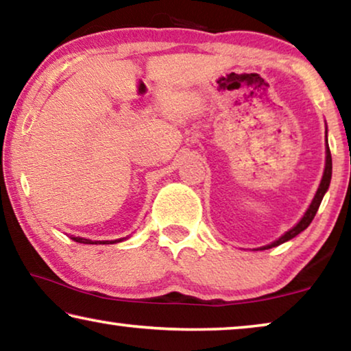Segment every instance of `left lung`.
I'll list each match as a JSON object with an SVG mask.
<instances>
[{
    "label": "left lung",
    "instance_id": "left-lung-1",
    "mask_svg": "<svg viewBox=\"0 0 351 351\" xmlns=\"http://www.w3.org/2000/svg\"><path fill=\"white\" fill-rule=\"evenodd\" d=\"M331 173H332V159H331V151H329V146H328V140H326V165H325V173H323L322 178V182H320V187H318V191L315 193V197H313V200L311 203L309 209H307L304 217L301 219L300 222L296 223L295 227L291 230H289L285 234H282V237L277 239V241L271 243L269 245H265L263 249H271V247H276V245H279L282 243L289 241V239L295 238L296 234H300L302 230H306L307 227L311 226V222L313 221V217H315V214L318 211V206H320V203L323 200V195H325L328 187H329V182H331Z\"/></svg>",
    "mask_w": 351,
    "mask_h": 351
}]
</instances>
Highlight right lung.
Segmentation results:
<instances>
[{
	"label": "right lung",
	"instance_id": "add662e5",
	"mask_svg": "<svg viewBox=\"0 0 351 351\" xmlns=\"http://www.w3.org/2000/svg\"><path fill=\"white\" fill-rule=\"evenodd\" d=\"M71 239H74L75 243H82V244H107L110 241H91V239H85V238H78V237H72ZM112 243H117V241H112Z\"/></svg>",
	"mask_w": 351,
	"mask_h": 351
}]
</instances>
